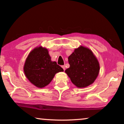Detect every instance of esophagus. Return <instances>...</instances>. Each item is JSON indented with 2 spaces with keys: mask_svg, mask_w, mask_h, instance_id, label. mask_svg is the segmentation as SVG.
<instances>
[{
  "mask_svg": "<svg viewBox=\"0 0 124 124\" xmlns=\"http://www.w3.org/2000/svg\"><path fill=\"white\" fill-rule=\"evenodd\" d=\"M62 68L63 69V70H65V69H66V68H65V66H62Z\"/></svg>",
  "mask_w": 124,
  "mask_h": 124,
  "instance_id": "34e87169",
  "label": "esophagus"
}]
</instances>
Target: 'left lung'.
Returning a JSON list of instances; mask_svg holds the SVG:
<instances>
[{
  "mask_svg": "<svg viewBox=\"0 0 124 124\" xmlns=\"http://www.w3.org/2000/svg\"><path fill=\"white\" fill-rule=\"evenodd\" d=\"M70 68L65 72L73 84L79 88L93 83L98 75L100 64L91 50L80 46L68 57Z\"/></svg>",
  "mask_w": 124,
  "mask_h": 124,
  "instance_id": "left-lung-1",
  "label": "left lung"
}]
</instances>
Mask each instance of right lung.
<instances>
[{"instance_id": "obj_1", "label": "right lung", "mask_w": 124, "mask_h": 124, "mask_svg": "<svg viewBox=\"0 0 124 124\" xmlns=\"http://www.w3.org/2000/svg\"><path fill=\"white\" fill-rule=\"evenodd\" d=\"M23 70L29 81L39 88L49 85L56 73L63 72L56 62L51 61L47 49L41 46L35 48L29 53Z\"/></svg>"}]
</instances>
